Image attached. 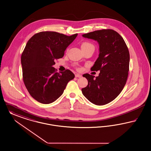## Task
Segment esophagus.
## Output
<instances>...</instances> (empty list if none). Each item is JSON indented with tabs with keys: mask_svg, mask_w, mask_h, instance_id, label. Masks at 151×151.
<instances>
[{
	"mask_svg": "<svg viewBox=\"0 0 151 151\" xmlns=\"http://www.w3.org/2000/svg\"><path fill=\"white\" fill-rule=\"evenodd\" d=\"M75 77H76V78H81V77H82V76H81V74H76L75 75Z\"/></svg>",
	"mask_w": 151,
	"mask_h": 151,
	"instance_id": "obj_1",
	"label": "esophagus"
}]
</instances>
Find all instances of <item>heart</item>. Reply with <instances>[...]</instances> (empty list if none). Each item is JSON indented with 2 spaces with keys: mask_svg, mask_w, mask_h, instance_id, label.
Returning a JSON list of instances; mask_svg holds the SVG:
<instances>
[{
  "mask_svg": "<svg viewBox=\"0 0 151 151\" xmlns=\"http://www.w3.org/2000/svg\"><path fill=\"white\" fill-rule=\"evenodd\" d=\"M88 46H93V45L88 42H84L82 43V45H81V48L82 47H88Z\"/></svg>",
  "mask_w": 151,
  "mask_h": 151,
  "instance_id": "1",
  "label": "heart"
}]
</instances>
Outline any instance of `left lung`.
Wrapping results in <instances>:
<instances>
[{
  "instance_id": "1",
  "label": "left lung",
  "mask_w": 151,
  "mask_h": 151,
  "mask_svg": "<svg viewBox=\"0 0 151 151\" xmlns=\"http://www.w3.org/2000/svg\"><path fill=\"white\" fill-rule=\"evenodd\" d=\"M95 40L99 46V57L91 71L100 70L98 77L85 74L88 85L82 88L87 99L96 105L114 100L124 87L129 71V53L123 37L112 29H102L82 35Z\"/></svg>"
}]
</instances>
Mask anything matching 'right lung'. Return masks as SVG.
<instances>
[{"label": "right lung", "instance_id": "obj_1", "mask_svg": "<svg viewBox=\"0 0 151 151\" xmlns=\"http://www.w3.org/2000/svg\"><path fill=\"white\" fill-rule=\"evenodd\" d=\"M45 31L34 35L28 40L21 57L24 85L30 95L43 104L52 103L64 93L68 82L74 78L70 70L57 73L55 60L77 36Z\"/></svg>", "mask_w": 151, "mask_h": 151}]
</instances>
